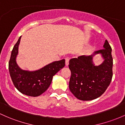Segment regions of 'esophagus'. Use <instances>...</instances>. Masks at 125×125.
I'll use <instances>...</instances> for the list:
<instances>
[{
    "label": "esophagus",
    "instance_id": "34e87169",
    "mask_svg": "<svg viewBox=\"0 0 125 125\" xmlns=\"http://www.w3.org/2000/svg\"><path fill=\"white\" fill-rule=\"evenodd\" d=\"M69 57H66L65 58V64H66V66H68L69 65Z\"/></svg>",
    "mask_w": 125,
    "mask_h": 125
}]
</instances>
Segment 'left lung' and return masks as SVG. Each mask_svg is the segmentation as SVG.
Instances as JSON below:
<instances>
[{"label":"left lung","instance_id":"obj_1","mask_svg":"<svg viewBox=\"0 0 125 125\" xmlns=\"http://www.w3.org/2000/svg\"><path fill=\"white\" fill-rule=\"evenodd\" d=\"M104 49L94 52L89 56H81L69 60L71 72L69 90L77 99L90 101L96 99L105 92L113 77V57L111 47L105 40ZM100 53L104 59L101 65L96 66L93 57Z\"/></svg>","mask_w":125,"mask_h":125}]
</instances>
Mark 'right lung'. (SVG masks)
<instances>
[{"label": "right lung", "instance_id": "1", "mask_svg": "<svg viewBox=\"0 0 125 125\" xmlns=\"http://www.w3.org/2000/svg\"><path fill=\"white\" fill-rule=\"evenodd\" d=\"M21 37L14 46L9 62V71L14 86L21 94L38 96L45 92L52 83V77L65 65V60L55 61L34 71L23 70L18 66L16 57Z\"/></svg>", "mask_w": 125, "mask_h": 125}]
</instances>
